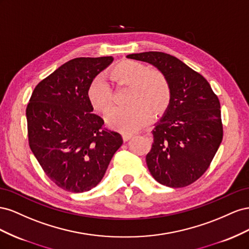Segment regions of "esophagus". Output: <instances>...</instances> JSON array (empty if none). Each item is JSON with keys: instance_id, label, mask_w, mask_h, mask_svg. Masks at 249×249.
<instances>
[{"instance_id": "1", "label": "esophagus", "mask_w": 249, "mask_h": 249, "mask_svg": "<svg viewBox=\"0 0 249 249\" xmlns=\"http://www.w3.org/2000/svg\"><path fill=\"white\" fill-rule=\"evenodd\" d=\"M122 137H123V140L125 142H127V141L130 140L133 137V133H131V132H123L122 133Z\"/></svg>"}]
</instances>
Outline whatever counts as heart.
Wrapping results in <instances>:
<instances>
[{
  "instance_id": "heart-1",
  "label": "heart",
  "mask_w": 249,
  "mask_h": 249,
  "mask_svg": "<svg viewBox=\"0 0 249 249\" xmlns=\"http://www.w3.org/2000/svg\"><path fill=\"white\" fill-rule=\"evenodd\" d=\"M108 76L118 84L129 85L128 106L111 107L106 112L109 126L124 132H133L153 116L164 113L172 98L167 76L159 70H149L144 63L126 59L113 67ZM111 89L104 77L96 76L88 89V98L96 110L105 111L111 103Z\"/></svg>"
}]
</instances>
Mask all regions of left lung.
Masks as SVG:
<instances>
[{"label":"left lung","instance_id":"left-lung-1","mask_svg":"<svg viewBox=\"0 0 249 249\" xmlns=\"http://www.w3.org/2000/svg\"><path fill=\"white\" fill-rule=\"evenodd\" d=\"M127 58L151 63L171 84V102L151 131L146 162L156 181L170 188L187 187L207 171L221 144L219 99L202 75L172 55L150 51Z\"/></svg>","mask_w":249,"mask_h":249}]
</instances>
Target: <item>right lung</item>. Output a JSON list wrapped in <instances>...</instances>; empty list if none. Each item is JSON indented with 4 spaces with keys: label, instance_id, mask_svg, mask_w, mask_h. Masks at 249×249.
<instances>
[{
    "label": "right lung",
    "instance_id": "add662e5",
    "mask_svg": "<svg viewBox=\"0 0 249 249\" xmlns=\"http://www.w3.org/2000/svg\"><path fill=\"white\" fill-rule=\"evenodd\" d=\"M112 60L105 56L66 62L35 87L27 105L31 151L46 175L65 191L82 193L96 187L123 144L121 134L91 112L88 98L90 81Z\"/></svg>",
    "mask_w": 249,
    "mask_h": 249
}]
</instances>
